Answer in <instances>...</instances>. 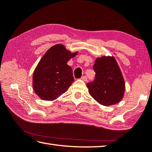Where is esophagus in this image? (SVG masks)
Wrapping results in <instances>:
<instances>
[{
  "label": "esophagus",
  "instance_id": "34e87169",
  "mask_svg": "<svg viewBox=\"0 0 152 152\" xmlns=\"http://www.w3.org/2000/svg\"><path fill=\"white\" fill-rule=\"evenodd\" d=\"M81 79L82 80H84V82H86L88 80V77L86 76H83L82 78H81Z\"/></svg>",
  "mask_w": 152,
  "mask_h": 152
}]
</instances>
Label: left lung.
Segmentation results:
<instances>
[{"mask_svg": "<svg viewBox=\"0 0 152 152\" xmlns=\"http://www.w3.org/2000/svg\"><path fill=\"white\" fill-rule=\"evenodd\" d=\"M93 68L96 72L95 80L87 84L90 96L104 106L120 102L125 91V82L114 56L97 58Z\"/></svg>", "mask_w": 152, "mask_h": 152, "instance_id": "obj_1", "label": "left lung"}]
</instances>
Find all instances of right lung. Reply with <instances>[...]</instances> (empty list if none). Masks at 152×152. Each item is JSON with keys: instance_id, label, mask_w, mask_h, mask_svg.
<instances>
[{"instance_id": "add662e5", "label": "right lung", "mask_w": 152, "mask_h": 152, "mask_svg": "<svg viewBox=\"0 0 152 152\" xmlns=\"http://www.w3.org/2000/svg\"><path fill=\"white\" fill-rule=\"evenodd\" d=\"M77 54L62 44L55 45L45 53L33 74V88L39 97L53 101L68 90L74 79L67 62Z\"/></svg>"}]
</instances>
